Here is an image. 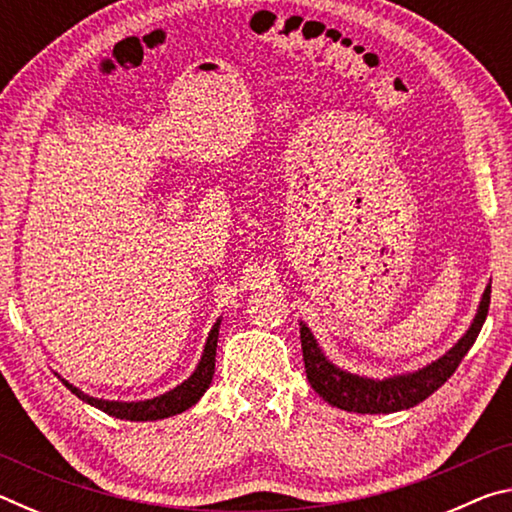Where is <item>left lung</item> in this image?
Instances as JSON below:
<instances>
[{"instance_id": "8db88e82", "label": "left lung", "mask_w": 512, "mask_h": 512, "mask_svg": "<svg viewBox=\"0 0 512 512\" xmlns=\"http://www.w3.org/2000/svg\"><path fill=\"white\" fill-rule=\"evenodd\" d=\"M490 291L492 282L485 287L479 311H476L474 316V323L452 350L445 352L438 361L429 363L427 368L388 379L359 377L352 375V372L336 368L334 363H329L325 359V354L320 352L314 334L309 332V327L300 323L302 359H305V372L311 388H314L325 402L336 406V409L352 413H395L402 409H411V406L427 400L433 391H438V388L454 375L458 363L463 361L467 350L472 348L476 336H479L485 323V316H488Z\"/></svg>"}]
</instances>
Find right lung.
<instances>
[{
  "label": "right lung",
  "mask_w": 512,
  "mask_h": 512,
  "mask_svg": "<svg viewBox=\"0 0 512 512\" xmlns=\"http://www.w3.org/2000/svg\"><path fill=\"white\" fill-rule=\"evenodd\" d=\"M219 325L221 320H216L210 336H207L203 357L198 361V366L194 370V375L189 377L183 384L173 388V391L164 393L160 397H153V400H144V402H110V400H97V397L85 395L79 388L63 384L72 391L79 400L92 404L94 409H99L103 413L112 415V418L119 420H133V422H146V420H162L169 418V415H178L187 411L189 406H194L198 400H201L203 393L210 388L212 377H214V359H216V341H219Z\"/></svg>",
  "instance_id": "obj_1"
}]
</instances>
